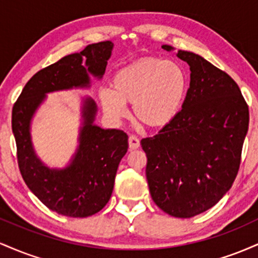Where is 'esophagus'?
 Returning a JSON list of instances; mask_svg holds the SVG:
<instances>
[{"instance_id":"1","label":"esophagus","mask_w":258,"mask_h":258,"mask_svg":"<svg viewBox=\"0 0 258 258\" xmlns=\"http://www.w3.org/2000/svg\"><path fill=\"white\" fill-rule=\"evenodd\" d=\"M139 139L137 136L135 135H131L128 137V146H130V149H138L139 148Z\"/></svg>"}]
</instances>
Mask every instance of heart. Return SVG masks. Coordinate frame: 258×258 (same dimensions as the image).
I'll use <instances>...</instances> for the list:
<instances>
[{"instance_id":"obj_1","label":"heart","mask_w":258,"mask_h":258,"mask_svg":"<svg viewBox=\"0 0 258 258\" xmlns=\"http://www.w3.org/2000/svg\"><path fill=\"white\" fill-rule=\"evenodd\" d=\"M112 90L100 91V102L108 115L121 119L125 103H132L136 119L150 127L170 123L184 103L188 73L176 60L158 57L139 59L119 70L112 78Z\"/></svg>"}]
</instances>
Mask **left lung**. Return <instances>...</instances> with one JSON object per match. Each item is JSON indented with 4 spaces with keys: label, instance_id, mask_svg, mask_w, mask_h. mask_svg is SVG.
<instances>
[{
    "label": "left lung",
    "instance_id": "left-lung-1",
    "mask_svg": "<svg viewBox=\"0 0 258 258\" xmlns=\"http://www.w3.org/2000/svg\"><path fill=\"white\" fill-rule=\"evenodd\" d=\"M176 55L191 72L184 103L170 123L142 139L141 146L154 203L173 217L190 218L215 206L232 186L248 128V106L223 70L195 53Z\"/></svg>",
    "mask_w": 258,
    "mask_h": 258
}]
</instances>
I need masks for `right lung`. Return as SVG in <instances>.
I'll use <instances>...</instances> for the list:
<instances>
[{"label":"right lung","mask_w":258,"mask_h":258,"mask_svg":"<svg viewBox=\"0 0 258 258\" xmlns=\"http://www.w3.org/2000/svg\"><path fill=\"white\" fill-rule=\"evenodd\" d=\"M112 46L110 41L88 44L82 52L41 69L26 82L12 110V130L23 179L43 205L68 217H88L108 204L117 167L128 148V137L121 130H103L93 125L96 104L87 98L75 158L64 170H51L35 155L30 121L46 93L88 86V73L102 78ZM82 58L86 59L85 66Z\"/></svg>","instance_id":"add662e5"}]
</instances>
